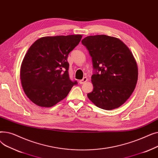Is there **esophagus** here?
I'll use <instances>...</instances> for the list:
<instances>
[{
  "instance_id": "34e87169",
  "label": "esophagus",
  "mask_w": 158,
  "mask_h": 158,
  "mask_svg": "<svg viewBox=\"0 0 158 158\" xmlns=\"http://www.w3.org/2000/svg\"><path fill=\"white\" fill-rule=\"evenodd\" d=\"M87 81H88L87 77H83V79L79 81V84H81V85L84 84V83H85V82H86Z\"/></svg>"
}]
</instances>
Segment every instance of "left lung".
<instances>
[{"label": "left lung", "mask_w": 158, "mask_h": 158, "mask_svg": "<svg viewBox=\"0 0 158 158\" xmlns=\"http://www.w3.org/2000/svg\"><path fill=\"white\" fill-rule=\"evenodd\" d=\"M92 57L94 89L87 96L96 106L116 109L125 102L136 87L138 66L127 45L118 38L89 36L81 41Z\"/></svg>", "instance_id": "left-lung-1"}]
</instances>
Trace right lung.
I'll use <instances>...</instances> for the list:
<instances>
[{
  "label": "right lung",
  "mask_w": 158,
  "mask_h": 158,
  "mask_svg": "<svg viewBox=\"0 0 158 158\" xmlns=\"http://www.w3.org/2000/svg\"><path fill=\"white\" fill-rule=\"evenodd\" d=\"M81 35L46 36L33 44L22 63L20 79L25 94L41 107H52L64 98L76 81L70 80L67 58Z\"/></svg>",
  "instance_id": "add662e5"
}]
</instances>
